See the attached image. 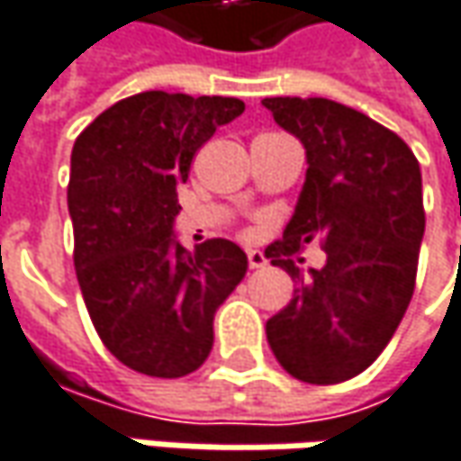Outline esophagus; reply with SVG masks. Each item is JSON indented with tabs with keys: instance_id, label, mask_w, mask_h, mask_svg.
I'll return each instance as SVG.
<instances>
[{
	"instance_id": "obj_1",
	"label": "esophagus",
	"mask_w": 461,
	"mask_h": 461,
	"mask_svg": "<svg viewBox=\"0 0 461 461\" xmlns=\"http://www.w3.org/2000/svg\"><path fill=\"white\" fill-rule=\"evenodd\" d=\"M247 259L251 270H259V267H265V265H267V257H265L262 251H257V249H249Z\"/></svg>"
}]
</instances>
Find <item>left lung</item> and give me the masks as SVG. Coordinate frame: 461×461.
Returning <instances> with one entry per match:
<instances>
[{
  "label": "left lung",
  "mask_w": 461,
  "mask_h": 461,
  "mask_svg": "<svg viewBox=\"0 0 461 461\" xmlns=\"http://www.w3.org/2000/svg\"><path fill=\"white\" fill-rule=\"evenodd\" d=\"M262 104L307 151L294 217L265 251L296 283L267 320V344L296 380L344 383L378 359L410 307L425 233L420 162L393 131L339 102ZM312 238L329 259L304 281L295 254Z\"/></svg>",
  "instance_id": "8db88e82"
}]
</instances>
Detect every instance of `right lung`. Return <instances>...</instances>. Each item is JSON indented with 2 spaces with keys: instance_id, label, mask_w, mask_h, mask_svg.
I'll list each match as a JSON object with an SVG mask.
<instances>
[{
  "instance_id": "add662e5",
  "label": "right lung",
  "mask_w": 461,
  "mask_h": 461,
  "mask_svg": "<svg viewBox=\"0 0 461 461\" xmlns=\"http://www.w3.org/2000/svg\"><path fill=\"white\" fill-rule=\"evenodd\" d=\"M241 113L233 96L144 91L76 139L68 210L83 302L102 344L141 375L199 370L217 307L247 276V254L233 241L188 251L173 236L194 154Z\"/></svg>"
}]
</instances>
